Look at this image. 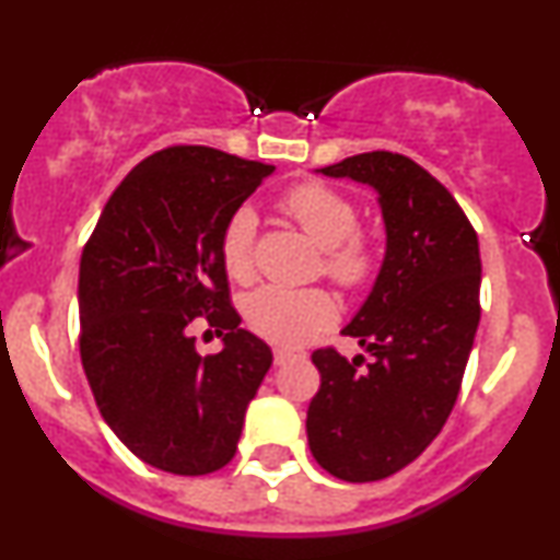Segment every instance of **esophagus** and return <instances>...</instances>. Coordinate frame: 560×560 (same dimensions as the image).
Segmentation results:
<instances>
[{"instance_id":"esophagus-1","label":"esophagus","mask_w":560,"mask_h":560,"mask_svg":"<svg viewBox=\"0 0 560 560\" xmlns=\"http://www.w3.org/2000/svg\"><path fill=\"white\" fill-rule=\"evenodd\" d=\"M292 352L284 350V347H273V363L276 365H287L289 361H292Z\"/></svg>"}]
</instances>
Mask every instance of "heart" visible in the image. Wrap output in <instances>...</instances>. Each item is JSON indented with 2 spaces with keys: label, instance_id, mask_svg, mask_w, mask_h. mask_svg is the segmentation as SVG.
Here are the masks:
<instances>
[{
  "label": "heart",
  "instance_id": "obj_1",
  "mask_svg": "<svg viewBox=\"0 0 560 560\" xmlns=\"http://www.w3.org/2000/svg\"><path fill=\"white\" fill-rule=\"evenodd\" d=\"M284 210L298 226L324 249V268L334 281L358 287L374 271V247L358 234V210L345 195L320 184L294 186L284 197ZM255 226L258 218L240 208L221 236V260L231 279L244 281L255 268ZM244 316L260 337L276 345L298 347L316 337L337 318V305L324 289L260 287L244 302Z\"/></svg>",
  "mask_w": 560,
  "mask_h": 560
}]
</instances>
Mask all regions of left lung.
<instances>
[{
	"instance_id": "left-lung-1",
	"label": "left lung",
	"mask_w": 560,
	"mask_h": 560,
	"mask_svg": "<svg viewBox=\"0 0 560 560\" xmlns=\"http://www.w3.org/2000/svg\"><path fill=\"white\" fill-rule=\"evenodd\" d=\"M316 173L376 191L384 260L361 311L342 334L363 355L316 350L318 395L307 408V445L331 477L376 481L432 445L458 400L479 326V240L453 195L395 152H363Z\"/></svg>"
}]
</instances>
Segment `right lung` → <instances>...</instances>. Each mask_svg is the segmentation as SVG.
I'll use <instances>...</instances> for the list:
<instances>
[{
    "label": "right lung",
    "mask_w": 560,
    "mask_h": 560,
    "mask_svg": "<svg viewBox=\"0 0 560 560\" xmlns=\"http://www.w3.org/2000/svg\"><path fill=\"white\" fill-rule=\"evenodd\" d=\"M213 147H168L107 199L79 271L81 363L102 419L160 471L199 477L234 458L244 413L273 363L240 329L221 236L271 176ZM205 315L224 342L196 352L188 326Z\"/></svg>",
    "instance_id": "add662e5"
}]
</instances>
